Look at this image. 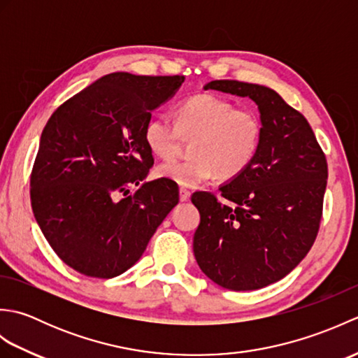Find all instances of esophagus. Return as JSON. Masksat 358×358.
Instances as JSON below:
<instances>
[{
	"label": "esophagus",
	"instance_id": "obj_1",
	"mask_svg": "<svg viewBox=\"0 0 358 358\" xmlns=\"http://www.w3.org/2000/svg\"><path fill=\"white\" fill-rule=\"evenodd\" d=\"M189 196H191V192H189L185 187H180V201H183V203L187 201Z\"/></svg>",
	"mask_w": 358,
	"mask_h": 358
}]
</instances>
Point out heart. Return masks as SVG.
<instances>
[{
	"mask_svg": "<svg viewBox=\"0 0 358 358\" xmlns=\"http://www.w3.org/2000/svg\"><path fill=\"white\" fill-rule=\"evenodd\" d=\"M263 124L258 113L210 94L181 101L175 123L166 113L152 115L144 126V143L152 154L171 158L180 138H192L185 162H166L155 169L158 178L183 187H196L212 177L231 180L245 172L260 148Z\"/></svg>",
	"mask_w": 358,
	"mask_h": 358,
	"instance_id": "1",
	"label": "heart"
}]
</instances>
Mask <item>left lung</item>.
Returning <instances> with one entry per match:
<instances>
[{
    "mask_svg": "<svg viewBox=\"0 0 358 358\" xmlns=\"http://www.w3.org/2000/svg\"><path fill=\"white\" fill-rule=\"evenodd\" d=\"M204 90L252 100L263 124L254 162L215 195L196 192L194 254L218 286L254 291L286 277L309 252L320 226L328 164L306 118L275 90L215 80Z\"/></svg>",
    "mask_w": 358,
    "mask_h": 358,
    "instance_id": "8db88e82",
    "label": "left lung"
}]
</instances>
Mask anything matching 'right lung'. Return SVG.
Returning a JSON list of instances; mask_svg holds the SVG:
<instances>
[{
  "label": "right lung",
  "instance_id": "obj_1",
  "mask_svg": "<svg viewBox=\"0 0 358 358\" xmlns=\"http://www.w3.org/2000/svg\"><path fill=\"white\" fill-rule=\"evenodd\" d=\"M183 81L109 73L52 113L30 201L45 240L72 269L95 278L126 272L178 203L173 185L144 180L154 164L144 126Z\"/></svg>",
  "mask_w": 358,
  "mask_h": 358
}]
</instances>
